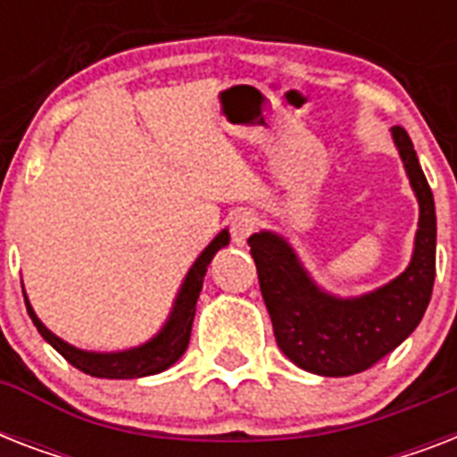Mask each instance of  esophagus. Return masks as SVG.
<instances>
[{"instance_id": "1", "label": "esophagus", "mask_w": 457, "mask_h": 457, "mask_svg": "<svg viewBox=\"0 0 457 457\" xmlns=\"http://www.w3.org/2000/svg\"><path fill=\"white\" fill-rule=\"evenodd\" d=\"M256 225H258L256 215L251 213V211H246V208H239V211H235V213H232V218H229V235H232V242L239 244V246H242V244H246V239L253 235Z\"/></svg>"}]
</instances>
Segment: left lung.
<instances>
[{
    "mask_svg": "<svg viewBox=\"0 0 457 457\" xmlns=\"http://www.w3.org/2000/svg\"><path fill=\"white\" fill-rule=\"evenodd\" d=\"M420 201V229L408 270L361 299H334L312 285L294 251L270 232L249 237L261 294L282 353L325 377L362 372L389 355L420 325L436 275V213L432 189L408 132L391 130Z\"/></svg>",
    "mask_w": 457,
    "mask_h": 457,
    "instance_id": "obj_1",
    "label": "left lung"
}]
</instances>
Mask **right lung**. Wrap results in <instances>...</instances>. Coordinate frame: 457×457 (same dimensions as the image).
Wrapping results in <instances>:
<instances>
[{
	"label": "right lung",
	"mask_w": 457,
	"mask_h": 457,
	"mask_svg": "<svg viewBox=\"0 0 457 457\" xmlns=\"http://www.w3.org/2000/svg\"><path fill=\"white\" fill-rule=\"evenodd\" d=\"M229 242V235L222 229L220 235L215 237L213 242L208 244L206 251L196 258V263L192 265V270L187 275L182 292H179L178 301H175V311H172L170 320L165 322L163 332L158 334L156 339L149 344L132 351H120V353H87L80 348L71 346L66 341H61L59 337H54L42 322L37 320L35 311L30 308L28 299V315L37 327V332L66 358L73 368H78L85 375L92 377H106V379H135V377H146L163 372L178 361L179 355L187 351L189 344V334H192V322L194 312H196V299H199L201 287H204V278H206L208 263L215 256V251L222 249ZM25 296V292H23Z\"/></svg>",
	"instance_id": "add662e5"
}]
</instances>
